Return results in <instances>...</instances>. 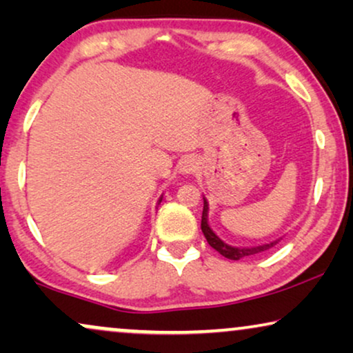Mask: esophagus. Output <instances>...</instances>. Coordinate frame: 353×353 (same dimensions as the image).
Here are the masks:
<instances>
[{"label": "esophagus", "mask_w": 353, "mask_h": 353, "mask_svg": "<svg viewBox=\"0 0 353 353\" xmlns=\"http://www.w3.org/2000/svg\"><path fill=\"white\" fill-rule=\"evenodd\" d=\"M199 168V162L194 156H185L178 162V170L181 173H194Z\"/></svg>", "instance_id": "esophagus-1"}]
</instances>
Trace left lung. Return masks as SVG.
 Segmentation results:
<instances>
[{
    "label": "left lung",
    "instance_id": "left-lung-1",
    "mask_svg": "<svg viewBox=\"0 0 353 353\" xmlns=\"http://www.w3.org/2000/svg\"><path fill=\"white\" fill-rule=\"evenodd\" d=\"M207 214H209V204H207V201L204 199V210H202L201 230L205 236L207 243H209L212 248L216 250V252H220L226 259L239 260L243 257H250V255H254V254H260V252H263V250L272 249L273 245H276L279 243V239H276V241H272V243H268V244L257 245V248H233V245L223 243V241H221L219 236L212 231L209 223H207Z\"/></svg>",
    "mask_w": 353,
    "mask_h": 353
}]
</instances>
